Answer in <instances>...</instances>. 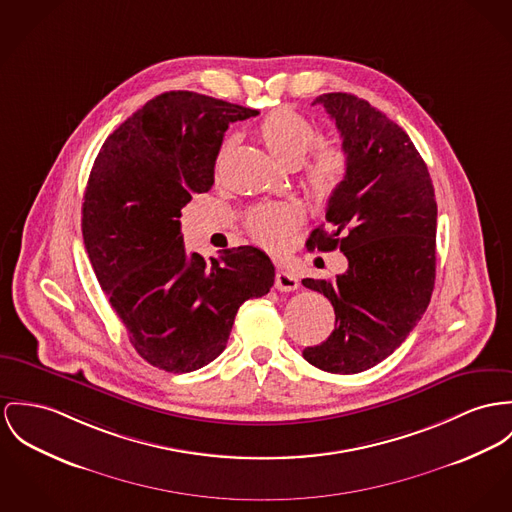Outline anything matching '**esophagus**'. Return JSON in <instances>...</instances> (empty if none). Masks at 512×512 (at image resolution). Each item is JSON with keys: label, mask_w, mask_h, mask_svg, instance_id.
Here are the masks:
<instances>
[{"label": "esophagus", "mask_w": 512, "mask_h": 512, "mask_svg": "<svg viewBox=\"0 0 512 512\" xmlns=\"http://www.w3.org/2000/svg\"><path fill=\"white\" fill-rule=\"evenodd\" d=\"M275 286L276 290H280V292H292V290H296L300 286V282H298L296 275L280 269L275 276Z\"/></svg>", "instance_id": "34e87169"}]
</instances>
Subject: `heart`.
Here are the masks:
<instances>
[{"label": "heart", "instance_id": "1", "mask_svg": "<svg viewBox=\"0 0 512 512\" xmlns=\"http://www.w3.org/2000/svg\"><path fill=\"white\" fill-rule=\"evenodd\" d=\"M257 136L273 158L284 165H298L319 140L314 124L294 109L282 107L261 118ZM349 173V156L335 146L317 150L304 169V185L319 200L331 197ZM304 210L296 202H271L253 206L245 216V230L251 239L267 249H282L296 226H300Z\"/></svg>", "mask_w": 512, "mask_h": 512}]
</instances>
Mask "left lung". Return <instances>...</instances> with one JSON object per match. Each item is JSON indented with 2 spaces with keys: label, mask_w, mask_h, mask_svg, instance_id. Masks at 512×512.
<instances>
[{
  "label": "left lung",
  "mask_w": 512,
  "mask_h": 512,
  "mask_svg": "<svg viewBox=\"0 0 512 512\" xmlns=\"http://www.w3.org/2000/svg\"><path fill=\"white\" fill-rule=\"evenodd\" d=\"M343 138L349 173L325 210L308 249H339L349 269L333 280L304 278L335 310V331L304 349L333 374L368 370L394 353L425 314L436 275L433 181L411 138L394 120L351 93H323Z\"/></svg>",
  "instance_id": "8db88e82"
}]
</instances>
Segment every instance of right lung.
Segmentation results:
<instances>
[{
	"label": "right lung",
	"instance_id": "obj_1",
	"mask_svg": "<svg viewBox=\"0 0 512 512\" xmlns=\"http://www.w3.org/2000/svg\"><path fill=\"white\" fill-rule=\"evenodd\" d=\"M259 111L167 91L126 118L93 163L81 230L95 276L136 353L165 372H193L226 349L239 306L275 282L253 245L208 261L187 253L181 208L214 185L230 122Z\"/></svg>",
	"mask_w": 512,
	"mask_h": 512
}]
</instances>
